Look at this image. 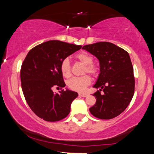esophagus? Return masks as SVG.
Segmentation results:
<instances>
[{
	"label": "esophagus",
	"instance_id": "esophagus-1",
	"mask_svg": "<svg viewBox=\"0 0 154 154\" xmlns=\"http://www.w3.org/2000/svg\"><path fill=\"white\" fill-rule=\"evenodd\" d=\"M79 95L81 97H87L88 94L87 93H79Z\"/></svg>",
	"mask_w": 154,
	"mask_h": 154
}]
</instances>
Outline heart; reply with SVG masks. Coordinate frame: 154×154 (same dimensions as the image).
Instances as JSON below:
<instances>
[{
    "mask_svg": "<svg viewBox=\"0 0 154 154\" xmlns=\"http://www.w3.org/2000/svg\"><path fill=\"white\" fill-rule=\"evenodd\" d=\"M77 59L81 63L85 65L83 74L88 73L93 77H95L98 75V70L95 65L93 64V59L89 54L86 52H80L76 55ZM60 70H61V75L64 77H69L72 75L71 65L69 59H64L62 60L60 65ZM91 79L88 75H84L79 77H73L67 81L66 84L68 88L72 91L82 92L85 91L86 88L91 84Z\"/></svg>",
    "mask_w": 154,
    "mask_h": 154,
    "instance_id": "heart-1",
    "label": "heart"
}]
</instances>
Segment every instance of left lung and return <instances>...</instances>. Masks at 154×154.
I'll use <instances>...</instances> for the list:
<instances>
[{
	"label": "left lung",
	"mask_w": 154,
	"mask_h": 154,
	"mask_svg": "<svg viewBox=\"0 0 154 154\" xmlns=\"http://www.w3.org/2000/svg\"><path fill=\"white\" fill-rule=\"evenodd\" d=\"M82 49L94 55L100 63L99 76L93 86L99 90L93 95L96 102L90 108V112L98 119H113L126 109L135 91L133 67L129 54L109 42L86 45Z\"/></svg>",
	"instance_id": "obj_1"
}]
</instances>
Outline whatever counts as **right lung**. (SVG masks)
<instances>
[{
    "label": "right lung",
    "instance_id": "obj_1",
    "mask_svg": "<svg viewBox=\"0 0 154 154\" xmlns=\"http://www.w3.org/2000/svg\"><path fill=\"white\" fill-rule=\"evenodd\" d=\"M81 45L49 40L29 51L21 67V84L24 98L32 111L47 122L64 119L72 102L78 96L69 90L54 94L52 88L65 87L60 70L62 60L79 50Z\"/></svg>",
    "mask_w": 154,
    "mask_h": 154
}]
</instances>
